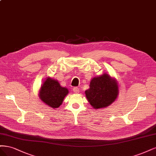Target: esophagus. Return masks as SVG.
I'll return each mask as SVG.
<instances>
[{
  "instance_id": "esophagus-1",
  "label": "esophagus",
  "mask_w": 156,
  "mask_h": 156,
  "mask_svg": "<svg viewBox=\"0 0 156 156\" xmlns=\"http://www.w3.org/2000/svg\"><path fill=\"white\" fill-rule=\"evenodd\" d=\"M73 91H74L75 93H79V92H80V89H79V88L77 87H74L73 89Z\"/></svg>"
}]
</instances>
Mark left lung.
<instances>
[{"instance_id":"8db88e82","label":"left lung","mask_w":156,"mask_h":156,"mask_svg":"<svg viewBox=\"0 0 156 156\" xmlns=\"http://www.w3.org/2000/svg\"><path fill=\"white\" fill-rule=\"evenodd\" d=\"M89 86L90 88L85 92V95L90 104L95 109L108 106L117 97V83L107 74L93 78Z\"/></svg>"}]
</instances>
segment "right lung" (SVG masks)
Returning a JSON list of instances; mask_svg holds the SVG:
<instances>
[{"mask_svg":"<svg viewBox=\"0 0 156 156\" xmlns=\"http://www.w3.org/2000/svg\"><path fill=\"white\" fill-rule=\"evenodd\" d=\"M67 88L61 87L57 80L48 78L41 87L39 97L42 101L52 108H58L68 94Z\"/></svg>","mask_w":156,"mask_h":156,"instance_id":"add662e5","label":"right lung"}]
</instances>
